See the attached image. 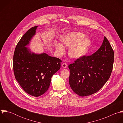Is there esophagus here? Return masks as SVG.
I'll use <instances>...</instances> for the list:
<instances>
[{
  "mask_svg": "<svg viewBox=\"0 0 123 123\" xmlns=\"http://www.w3.org/2000/svg\"><path fill=\"white\" fill-rule=\"evenodd\" d=\"M62 68L63 69H65V68H66L67 67V64L66 63H63L62 64Z\"/></svg>",
  "mask_w": 123,
  "mask_h": 123,
  "instance_id": "esophagus-1",
  "label": "esophagus"
}]
</instances>
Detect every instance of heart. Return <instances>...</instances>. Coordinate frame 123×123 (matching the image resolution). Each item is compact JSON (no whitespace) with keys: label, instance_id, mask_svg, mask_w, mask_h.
I'll use <instances>...</instances> for the list:
<instances>
[{"label":"heart","instance_id":"b5f03b06","mask_svg":"<svg viewBox=\"0 0 123 123\" xmlns=\"http://www.w3.org/2000/svg\"><path fill=\"white\" fill-rule=\"evenodd\" d=\"M61 43H55V49L59 56L65 53V48L69 47L68 54L74 59H79L84 57L87 53L91 44L90 40L85 37V35L81 32L72 31L62 35L61 38Z\"/></svg>","mask_w":123,"mask_h":123}]
</instances>
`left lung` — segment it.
I'll use <instances>...</instances> for the list:
<instances>
[{
  "instance_id": "left-lung-1",
  "label": "left lung",
  "mask_w": 123,
  "mask_h": 123,
  "mask_svg": "<svg viewBox=\"0 0 123 123\" xmlns=\"http://www.w3.org/2000/svg\"><path fill=\"white\" fill-rule=\"evenodd\" d=\"M113 61V50L105 36L96 52L91 56L78 59L69 65V83L72 90L81 96L98 91L110 77Z\"/></svg>"
}]
</instances>
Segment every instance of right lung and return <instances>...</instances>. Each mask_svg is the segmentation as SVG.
<instances>
[{"label": "right lung", "instance_id": "right-lung-1", "mask_svg": "<svg viewBox=\"0 0 123 123\" xmlns=\"http://www.w3.org/2000/svg\"><path fill=\"white\" fill-rule=\"evenodd\" d=\"M37 26L32 27L18 43L13 58V68L16 80L28 94L39 96L49 87L52 76L61 67V60L45 53H35L30 45L36 34Z\"/></svg>", "mask_w": 123, "mask_h": 123}]
</instances>
